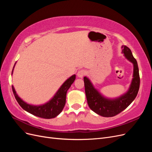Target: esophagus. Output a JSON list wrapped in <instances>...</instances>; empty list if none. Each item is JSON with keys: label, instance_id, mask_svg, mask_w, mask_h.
<instances>
[{"label": "esophagus", "instance_id": "34e87169", "mask_svg": "<svg viewBox=\"0 0 152 152\" xmlns=\"http://www.w3.org/2000/svg\"><path fill=\"white\" fill-rule=\"evenodd\" d=\"M86 72L84 70H81L78 72L77 73V77L79 78H83V77L86 75Z\"/></svg>", "mask_w": 152, "mask_h": 152}]
</instances>
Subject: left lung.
Instances as JSON below:
<instances>
[{"label":"left lung","mask_w":152,"mask_h":152,"mask_svg":"<svg viewBox=\"0 0 152 152\" xmlns=\"http://www.w3.org/2000/svg\"><path fill=\"white\" fill-rule=\"evenodd\" d=\"M122 53L133 64V78L129 88L126 93L116 98H108L101 94L92 84L89 78L84 77L85 92L89 108L99 115L111 117L118 114L129 107L136 98L140 89L139 68L131 49L126 45L122 46Z\"/></svg>","instance_id":"8db88e82"}]
</instances>
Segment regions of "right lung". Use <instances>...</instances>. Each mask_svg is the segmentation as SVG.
I'll list each match as a JSON object with an SVG mask.
<instances>
[{
    "mask_svg": "<svg viewBox=\"0 0 152 152\" xmlns=\"http://www.w3.org/2000/svg\"><path fill=\"white\" fill-rule=\"evenodd\" d=\"M15 65L16 63L14 65L12 74ZM75 80V75H73L70 77H69L59 87L56 94L49 102L40 105H34L26 103L17 94L13 86H12V89L16 101L23 109L35 116L49 119L56 117L62 112L66 103L67 91L70 88Z\"/></svg>",
    "mask_w": 152,
    "mask_h": 152,
    "instance_id": "add662e5",
    "label": "right lung"
}]
</instances>
